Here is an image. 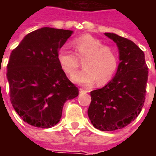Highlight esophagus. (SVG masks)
<instances>
[{
	"label": "esophagus",
	"mask_w": 156,
	"mask_h": 156,
	"mask_svg": "<svg viewBox=\"0 0 156 156\" xmlns=\"http://www.w3.org/2000/svg\"><path fill=\"white\" fill-rule=\"evenodd\" d=\"M86 92V90H84L83 88H79V93H85Z\"/></svg>",
	"instance_id": "esophagus-1"
}]
</instances>
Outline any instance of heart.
Instances as JSON below:
<instances>
[{
	"instance_id": "obj_1",
	"label": "heart",
	"mask_w": 156,
	"mask_h": 156,
	"mask_svg": "<svg viewBox=\"0 0 156 156\" xmlns=\"http://www.w3.org/2000/svg\"><path fill=\"white\" fill-rule=\"evenodd\" d=\"M74 53L62 48L57 55L58 64L66 74L72 75L83 59L84 68L72 76V80L84 86H91L97 81L98 85H105L111 80L117 71L118 53L115 48L103 45L101 40L90 34L79 36L71 41Z\"/></svg>"
}]
</instances>
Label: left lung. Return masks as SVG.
<instances>
[{"mask_svg": "<svg viewBox=\"0 0 156 156\" xmlns=\"http://www.w3.org/2000/svg\"><path fill=\"white\" fill-rule=\"evenodd\" d=\"M117 44L119 64L115 78L90 92L88 115L96 129L114 131L127 126L140 115L145 101L148 68L144 51L133 41L105 32Z\"/></svg>", "mask_w": 156, "mask_h": 156, "instance_id": "left-lung-1", "label": "left lung"}]
</instances>
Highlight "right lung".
<instances>
[{
    "mask_svg": "<svg viewBox=\"0 0 156 156\" xmlns=\"http://www.w3.org/2000/svg\"><path fill=\"white\" fill-rule=\"evenodd\" d=\"M73 31L42 27L26 36L7 64L10 100L22 120L51 128L62 117L64 103L78 95L58 64V51Z\"/></svg>",
    "mask_w": 156,
    "mask_h": 156,
    "instance_id": "right-lung-1",
    "label": "right lung"
}]
</instances>
